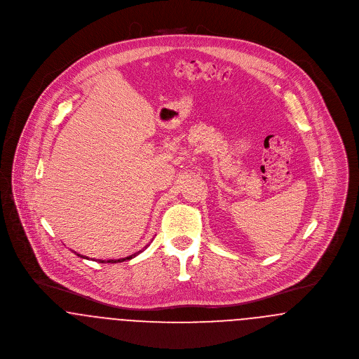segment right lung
Wrapping results in <instances>:
<instances>
[{
  "instance_id": "obj_1",
  "label": "right lung",
  "mask_w": 359,
  "mask_h": 359,
  "mask_svg": "<svg viewBox=\"0 0 359 359\" xmlns=\"http://www.w3.org/2000/svg\"><path fill=\"white\" fill-rule=\"evenodd\" d=\"M149 246V245H147ZM147 246H144V249L147 248ZM144 249H142V250H139V252H136V253H133V255H130V256H128V257H125V259H118V260H107V262H104V260H99L100 263H121V262H125V260H130V259H133L135 256H137L140 252H143ZM77 256H80L82 259H88V257H85V256H82V255H79L77 253Z\"/></svg>"
}]
</instances>
